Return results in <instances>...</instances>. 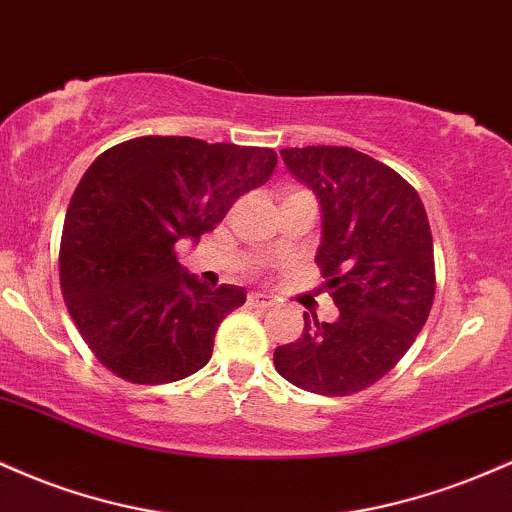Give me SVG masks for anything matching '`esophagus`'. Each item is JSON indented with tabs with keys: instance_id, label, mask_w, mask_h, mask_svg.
I'll return each instance as SVG.
<instances>
[{
	"instance_id": "34e87169",
	"label": "esophagus",
	"mask_w": 512,
	"mask_h": 512,
	"mask_svg": "<svg viewBox=\"0 0 512 512\" xmlns=\"http://www.w3.org/2000/svg\"><path fill=\"white\" fill-rule=\"evenodd\" d=\"M249 304L258 309H268V307H273L275 302L271 295H263V292H249Z\"/></svg>"
}]
</instances>
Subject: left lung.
I'll list each match as a JSON object with an SVG mask.
<instances>
[{
  "mask_svg": "<svg viewBox=\"0 0 512 512\" xmlns=\"http://www.w3.org/2000/svg\"><path fill=\"white\" fill-rule=\"evenodd\" d=\"M280 154L321 205L317 263L338 319L304 314L302 336L275 348V370L304 392L355 394L404 358L433 307L426 208L394 169L350 147Z\"/></svg>",
  "mask_w": 512,
  "mask_h": 512,
  "instance_id": "1",
  "label": "left lung"
}]
</instances>
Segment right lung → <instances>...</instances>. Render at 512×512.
Instances as JSON below:
<instances>
[{
  "label": "right lung",
  "mask_w": 512,
  "mask_h": 512,
  "mask_svg": "<svg viewBox=\"0 0 512 512\" xmlns=\"http://www.w3.org/2000/svg\"><path fill=\"white\" fill-rule=\"evenodd\" d=\"M268 147L195 137H135L94 159L60 241V285L74 324L111 372L135 384L179 382L208 365L215 333L246 290H212L176 258L244 193L273 176Z\"/></svg>",
  "instance_id": "add662e5"
}]
</instances>
